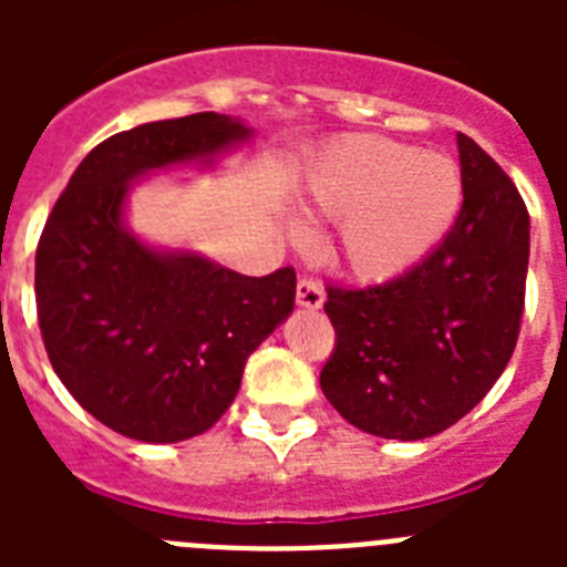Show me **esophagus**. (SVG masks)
<instances>
[{
    "label": "esophagus",
    "mask_w": 567,
    "mask_h": 567,
    "mask_svg": "<svg viewBox=\"0 0 567 567\" xmlns=\"http://www.w3.org/2000/svg\"><path fill=\"white\" fill-rule=\"evenodd\" d=\"M295 298H298L300 307L307 309H320L323 307V287L312 278H298V289H295Z\"/></svg>",
    "instance_id": "obj_1"
}]
</instances>
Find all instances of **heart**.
I'll return each instance as SVG.
<instances>
[{
	"label": "heart",
	"mask_w": 567,
	"mask_h": 567,
	"mask_svg": "<svg viewBox=\"0 0 567 567\" xmlns=\"http://www.w3.org/2000/svg\"><path fill=\"white\" fill-rule=\"evenodd\" d=\"M463 175L443 153H414L380 135H346L309 175L307 209L338 221L334 252L354 275L398 278L457 221Z\"/></svg>",
	"instance_id": "1"
}]
</instances>
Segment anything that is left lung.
Segmentation results:
<instances>
[{
	"mask_svg": "<svg viewBox=\"0 0 567 567\" xmlns=\"http://www.w3.org/2000/svg\"><path fill=\"white\" fill-rule=\"evenodd\" d=\"M463 207L417 267L374 287L327 284L334 349L320 389L374 437L445 432L497 383L519 338L528 207L505 169L457 133Z\"/></svg>",
	"mask_w": 567,
	"mask_h": 567,
	"instance_id": "1",
	"label": "left lung"
}]
</instances>
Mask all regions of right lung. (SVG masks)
Returning <instances> with one entry per match:
<instances>
[{
  "instance_id": "1",
  "label": "right lung",
  "mask_w": 567,
  "mask_h": 567,
  "mask_svg": "<svg viewBox=\"0 0 567 567\" xmlns=\"http://www.w3.org/2000/svg\"><path fill=\"white\" fill-rule=\"evenodd\" d=\"M218 113L142 124L90 150L37 247V315L50 365L99 423L178 443L218 423L258 343L295 307V269L264 278L124 233L127 184L247 138Z\"/></svg>"
}]
</instances>
